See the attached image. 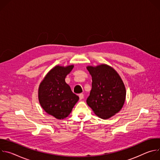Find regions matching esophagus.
<instances>
[{"instance_id": "esophagus-1", "label": "esophagus", "mask_w": 160, "mask_h": 160, "mask_svg": "<svg viewBox=\"0 0 160 160\" xmlns=\"http://www.w3.org/2000/svg\"><path fill=\"white\" fill-rule=\"evenodd\" d=\"M84 98V95L83 94H79V98H80V100H82Z\"/></svg>"}]
</instances>
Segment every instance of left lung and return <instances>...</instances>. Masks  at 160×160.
<instances>
[{
	"mask_svg": "<svg viewBox=\"0 0 160 160\" xmlns=\"http://www.w3.org/2000/svg\"><path fill=\"white\" fill-rule=\"evenodd\" d=\"M87 69L92 80L87 103L98 117L108 119L118 112L124 104L125 85L118 73L107 64L88 66Z\"/></svg>",
	"mask_w": 160,
	"mask_h": 160,
	"instance_id": "1",
	"label": "left lung"
}]
</instances>
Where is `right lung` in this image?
I'll return each instance as SVG.
<instances>
[{
	"label": "right lung",
	"instance_id": "obj_1",
	"mask_svg": "<svg viewBox=\"0 0 160 160\" xmlns=\"http://www.w3.org/2000/svg\"><path fill=\"white\" fill-rule=\"evenodd\" d=\"M74 66H56L45 75L38 88V101L43 110L57 119L70 115L79 98L73 93L65 78Z\"/></svg>",
	"mask_w": 160,
	"mask_h": 160
}]
</instances>
